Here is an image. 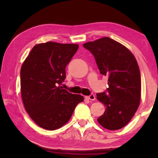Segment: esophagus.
<instances>
[{
  "label": "esophagus",
  "instance_id": "1",
  "mask_svg": "<svg viewBox=\"0 0 158 158\" xmlns=\"http://www.w3.org/2000/svg\"><path fill=\"white\" fill-rule=\"evenodd\" d=\"M85 98H87L88 100H95V96L94 94H90L89 96H85Z\"/></svg>",
  "mask_w": 158,
  "mask_h": 158
}]
</instances>
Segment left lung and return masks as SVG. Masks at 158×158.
<instances>
[{
	"label": "left lung",
	"mask_w": 158,
	"mask_h": 158,
	"mask_svg": "<svg viewBox=\"0 0 158 158\" xmlns=\"http://www.w3.org/2000/svg\"><path fill=\"white\" fill-rule=\"evenodd\" d=\"M94 56L100 74L107 76L106 91L97 93L106 106L98 118L102 126L110 130L123 127L132 119L141 100V74L132 52L119 42L105 37L84 44Z\"/></svg>",
	"instance_id": "8db88e82"
}]
</instances>
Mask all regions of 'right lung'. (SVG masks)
I'll return each instance as SVG.
<instances>
[{"label": "right lung", "instance_id": "right-lung-1", "mask_svg": "<svg viewBox=\"0 0 158 158\" xmlns=\"http://www.w3.org/2000/svg\"><path fill=\"white\" fill-rule=\"evenodd\" d=\"M78 44L48 42L33 47L21 68V93L26 111L35 123L54 130L68 123L84 97L60 86L65 68Z\"/></svg>", "mask_w": 158, "mask_h": 158}]
</instances>
